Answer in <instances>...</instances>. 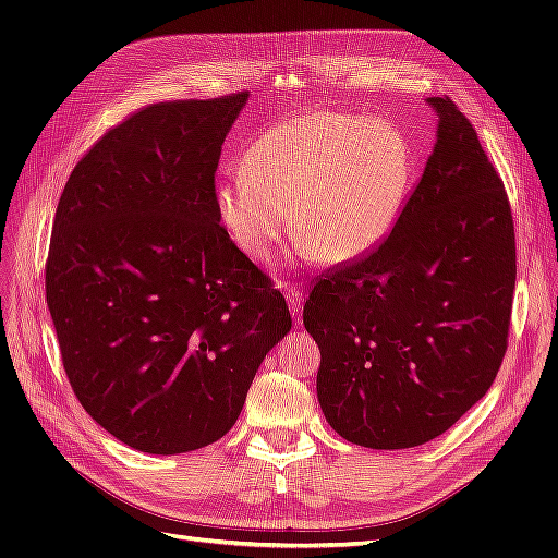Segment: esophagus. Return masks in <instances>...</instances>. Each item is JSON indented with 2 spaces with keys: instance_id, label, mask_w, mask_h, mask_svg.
Listing matches in <instances>:
<instances>
[{
  "instance_id": "34e87169",
  "label": "esophagus",
  "mask_w": 558,
  "mask_h": 558,
  "mask_svg": "<svg viewBox=\"0 0 558 558\" xmlns=\"http://www.w3.org/2000/svg\"><path fill=\"white\" fill-rule=\"evenodd\" d=\"M286 300H289V307L300 324V305H302V293L295 289V283H283Z\"/></svg>"
}]
</instances>
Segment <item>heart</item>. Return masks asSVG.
<instances>
[{"mask_svg": "<svg viewBox=\"0 0 558 558\" xmlns=\"http://www.w3.org/2000/svg\"><path fill=\"white\" fill-rule=\"evenodd\" d=\"M216 189V214L253 260L272 256L291 228L312 256L353 263L393 230L412 181L404 134L379 118L310 111L265 130ZM292 214H288V207Z\"/></svg>", "mask_w": 558, "mask_h": 558, "instance_id": "b5f03b06", "label": "heart"}]
</instances>
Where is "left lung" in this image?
Instances as JSON below:
<instances>
[{"mask_svg":"<svg viewBox=\"0 0 558 558\" xmlns=\"http://www.w3.org/2000/svg\"><path fill=\"white\" fill-rule=\"evenodd\" d=\"M437 142L393 230L316 277L302 324L320 349L328 424L367 449L449 430L508 351L517 281L508 193L451 99L430 97Z\"/></svg>","mask_w":558,"mask_h":558,"instance_id":"8db88e82","label":"left lung"}]
</instances>
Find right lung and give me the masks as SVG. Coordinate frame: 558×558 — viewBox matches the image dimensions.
<instances>
[{
  "label": "right lung",
  "mask_w": 558,
  "mask_h": 558,
  "mask_svg": "<svg viewBox=\"0 0 558 558\" xmlns=\"http://www.w3.org/2000/svg\"><path fill=\"white\" fill-rule=\"evenodd\" d=\"M246 93L148 105L83 156L60 195L46 302L66 379L99 426L148 453L234 426L291 330L281 291L216 214V167Z\"/></svg>",
  "instance_id": "1"
}]
</instances>
